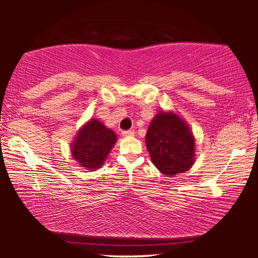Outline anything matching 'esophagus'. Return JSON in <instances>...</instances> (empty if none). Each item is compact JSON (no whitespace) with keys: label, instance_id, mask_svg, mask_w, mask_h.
<instances>
[{"label":"esophagus","instance_id":"esophagus-1","mask_svg":"<svg viewBox=\"0 0 258 258\" xmlns=\"http://www.w3.org/2000/svg\"><path fill=\"white\" fill-rule=\"evenodd\" d=\"M121 135H123V137H133V135H134V131H132V130L123 131V132H121Z\"/></svg>","mask_w":258,"mask_h":258}]
</instances>
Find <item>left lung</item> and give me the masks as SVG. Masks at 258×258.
I'll return each instance as SVG.
<instances>
[{
  "mask_svg": "<svg viewBox=\"0 0 258 258\" xmlns=\"http://www.w3.org/2000/svg\"><path fill=\"white\" fill-rule=\"evenodd\" d=\"M152 163L165 175L189 171L194 164L195 139L187 126L173 112H159L146 135Z\"/></svg>",
  "mask_w": 258,
  "mask_h": 258,
  "instance_id": "8db88e82",
  "label": "left lung"
}]
</instances>
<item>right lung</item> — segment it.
Segmentation results:
<instances>
[{"mask_svg":"<svg viewBox=\"0 0 258 258\" xmlns=\"http://www.w3.org/2000/svg\"><path fill=\"white\" fill-rule=\"evenodd\" d=\"M116 142V135L101 121L91 119L80 133L72 146V154L82 167L99 168L103 164Z\"/></svg>","mask_w":258,"mask_h":258,"instance_id":"add662e5","label":"right lung"}]
</instances>
